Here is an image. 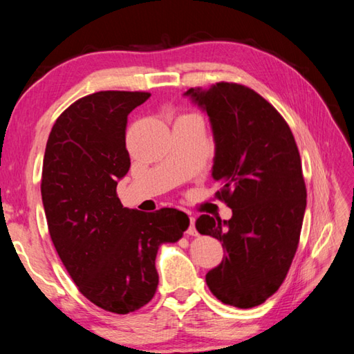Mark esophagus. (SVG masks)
<instances>
[{"instance_id":"34e87169","label":"esophagus","mask_w":354,"mask_h":354,"mask_svg":"<svg viewBox=\"0 0 354 354\" xmlns=\"http://www.w3.org/2000/svg\"><path fill=\"white\" fill-rule=\"evenodd\" d=\"M187 234H189V236H198L196 227H194V217H190V227H189V230H187Z\"/></svg>"}]
</instances>
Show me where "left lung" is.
<instances>
[{"mask_svg": "<svg viewBox=\"0 0 354 354\" xmlns=\"http://www.w3.org/2000/svg\"><path fill=\"white\" fill-rule=\"evenodd\" d=\"M213 126L216 198L232 209L230 221L202 214L201 234L221 240L225 257L205 280L223 304L250 309L272 297L295 257L306 212L301 158L289 124L254 89L217 82L190 88Z\"/></svg>", "mask_w": 354, "mask_h": 354, "instance_id": "left-lung-1", "label": "left lung"}]
</instances>
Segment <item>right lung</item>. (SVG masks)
<instances>
[{"mask_svg": "<svg viewBox=\"0 0 354 354\" xmlns=\"http://www.w3.org/2000/svg\"><path fill=\"white\" fill-rule=\"evenodd\" d=\"M149 97L99 91L76 100L53 124L42 164V204L59 257L82 295L118 315L153 298L158 250L190 225L176 208L141 213L117 196V181L131 167L127 115Z\"/></svg>", "mask_w": 354, "mask_h": 354, "instance_id": "right-lung-1", "label": "right lung"}]
</instances>
